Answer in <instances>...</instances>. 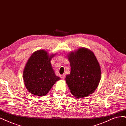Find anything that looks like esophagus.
Masks as SVG:
<instances>
[{"label":"esophagus","mask_w":126,"mask_h":126,"mask_svg":"<svg viewBox=\"0 0 126 126\" xmlns=\"http://www.w3.org/2000/svg\"><path fill=\"white\" fill-rule=\"evenodd\" d=\"M65 74H62V75H61V78L62 79H64L65 78Z\"/></svg>","instance_id":"34e87169"}]
</instances>
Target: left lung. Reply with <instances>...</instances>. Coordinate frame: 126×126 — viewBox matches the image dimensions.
Wrapping results in <instances>:
<instances>
[{
  "label": "left lung",
  "instance_id": "8db88e82",
  "mask_svg": "<svg viewBox=\"0 0 126 126\" xmlns=\"http://www.w3.org/2000/svg\"><path fill=\"white\" fill-rule=\"evenodd\" d=\"M71 73L65 80L72 94L81 99L94 92L101 77L100 65L94 53L86 48H80L67 54Z\"/></svg>",
  "mask_w": 126,
  "mask_h": 126
}]
</instances>
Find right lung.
Listing matches in <instances>:
<instances>
[{"instance_id":"right-lung-1","label":"right lung","mask_w":126,"mask_h":126,"mask_svg":"<svg viewBox=\"0 0 126 126\" xmlns=\"http://www.w3.org/2000/svg\"><path fill=\"white\" fill-rule=\"evenodd\" d=\"M57 53L49 54L44 50H37L28 59L23 72L24 85L29 92L44 96L60 79L55 75L51 60Z\"/></svg>"}]
</instances>
